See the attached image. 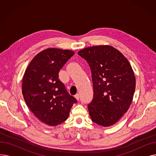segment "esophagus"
<instances>
[{
    "instance_id": "1",
    "label": "esophagus",
    "mask_w": 156,
    "mask_h": 156,
    "mask_svg": "<svg viewBox=\"0 0 156 156\" xmlns=\"http://www.w3.org/2000/svg\"><path fill=\"white\" fill-rule=\"evenodd\" d=\"M75 98H76L77 101H79V99H80V95L79 94H76L75 95Z\"/></svg>"
}]
</instances>
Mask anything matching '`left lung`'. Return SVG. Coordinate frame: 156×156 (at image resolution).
<instances>
[{"instance_id": "8db88e82", "label": "left lung", "mask_w": 156, "mask_h": 156, "mask_svg": "<svg viewBox=\"0 0 156 156\" xmlns=\"http://www.w3.org/2000/svg\"><path fill=\"white\" fill-rule=\"evenodd\" d=\"M78 54L88 62L92 73L94 97L88 104L96 124L109 126L126 112L135 90V77L128 59L116 48L99 45L82 49Z\"/></svg>"}]
</instances>
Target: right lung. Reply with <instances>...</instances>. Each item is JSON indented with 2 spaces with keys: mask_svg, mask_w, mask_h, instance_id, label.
I'll use <instances>...</instances> for the list:
<instances>
[{
  "mask_svg": "<svg viewBox=\"0 0 156 156\" xmlns=\"http://www.w3.org/2000/svg\"><path fill=\"white\" fill-rule=\"evenodd\" d=\"M74 54L68 50L47 48L35 56L24 74V99L35 116L49 126L66 120L73 104L77 102L58 78L60 69Z\"/></svg>",
  "mask_w": 156,
  "mask_h": 156,
  "instance_id": "obj_1",
  "label": "right lung"
}]
</instances>
